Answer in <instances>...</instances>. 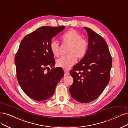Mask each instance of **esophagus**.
<instances>
[{"mask_svg": "<svg viewBox=\"0 0 128 128\" xmlns=\"http://www.w3.org/2000/svg\"><path fill=\"white\" fill-rule=\"evenodd\" d=\"M64 75L65 76H66V75H68L70 74L68 71V70H64Z\"/></svg>", "mask_w": 128, "mask_h": 128, "instance_id": "1", "label": "esophagus"}]
</instances>
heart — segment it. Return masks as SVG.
I'll return each instance as SVG.
<instances>
[{
    "label": "heart",
    "instance_id": "b5f03b06",
    "mask_svg": "<svg viewBox=\"0 0 128 128\" xmlns=\"http://www.w3.org/2000/svg\"><path fill=\"white\" fill-rule=\"evenodd\" d=\"M60 38L63 43L70 45L68 52V55L61 57L57 60L56 64L58 67L68 69L76 63V58H82L86 55L88 50V42L74 30H70L64 32L61 35ZM50 48L55 56H59V44L58 42L52 40L50 44Z\"/></svg>",
    "mask_w": 128,
    "mask_h": 128
}]
</instances>
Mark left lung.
<instances>
[{
	"instance_id": "1",
	"label": "left lung",
	"mask_w": 128,
	"mask_h": 128,
	"mask_svg": "<svg viewBox=\"0 0 128 128\" xmlns=\"http://www.w3.org/2000/svg\"><path fill=\"white\" fill-rule=\"evenodd\" d=\"M84 28L88 36V49L70 70L73 83L70 92L74 100L86 103L96 99L107 86L112 60L105 40L90 28Z\"/></svg>"
}]
</instances>
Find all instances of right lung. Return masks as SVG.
I'll return each mask as SVG.
<instances>
[{"label": "right lung", "mask_w": 128, "mask_h": 128, "mask_svg": "<svg viewBox=\"0 0 128 128\" xmlns=\"http://www.w3.org/2000/svg\"><path fill=\"white\" fill-rule=\"evenodd\" d=\"M65 27L42 26L25 36L20 42L15 56L17 78L22 91L33 100L41 101L50 98L64 76L62 68H54L55 62L50 44L52 38Z\"/></svg>", "instance_id": "obj_1"}]
</instances>
